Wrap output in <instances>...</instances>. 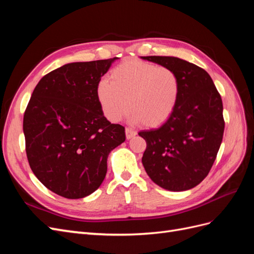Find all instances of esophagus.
Wrapping results in <instances>:
<instances>
[{"label":"esophagus","instance_id":"34e87169","mask_svg":"<svg viewBox=\"0 0 254 254\" xmlns=\"http://www.w3.org/2000/svg\"><path fill=\"white\" fill-rule=\"evenodd\" d=\"M125 133H126L127 140H129V139H131V137H133L136 134V131H134V130L131 129V128H126Z\"/></svg>","mask_w":254,"mask_h":254}]
</instances>
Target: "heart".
<instances>
[{"label":"heart","mask_w":254,"mask_h":254,"mask_svg":"<svg viewBox=\"0 0 254 254\" xmlns=\"http://www.w3.org/2000/svg\"><path fill=\"white\" fill-rule=\"evenodd\" d=\"M179 90V78L172 68L127 60L113 68L109 80L98 83L96 94L104 114L111 122L120 121L130 108L132 122L156 127L171 117Z\"/></svg>","instance_id":"b5f03b06"}]
</instances>
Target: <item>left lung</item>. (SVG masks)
Instances as JSON below:
<instances>
[{
	"instance_id": "8db88e82",
	"label": "left lung",
	"mask_w": 254,
	"mask_h": 254,
	"mask_svg": "<svg viewBox=\"0 0 254 254\" xmlns=\"http://www.w3.org/2000/svg\"><path fill=\"white\" fill-rule=\"evenodd\" d=\"M170 67L180 82L178 102L159 128L139 132L146 141L142 163L157 186L173 191L198 186L209 174L222 141V101L203 68L170 56H145Z\"/></svg>"
}]
</instances>
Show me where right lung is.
<instances>
[{
    "label": "right lung",
    "mask_w": 254,
    "mask_h": 254,
    "mask_svg": "<svg viewBox=\"0 0 254 254\" xmlns=\"http://www.w3.org/2000/svg\"><path fill=\"white\" fill-rule=\"evenodd\" d=\"M118 58L72 63L36 86L23 119L26 155L45 188L67 199L95 191L111 150L125 142V128L104 117L96 90Z\"/></svg>",
    "instance_id": "obj_1"
}]
</instances>
